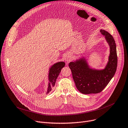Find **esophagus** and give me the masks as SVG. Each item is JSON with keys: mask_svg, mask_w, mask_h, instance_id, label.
<instances>
[{"mask_svg": "<svg viewBox=\"0 0 128 128\" xmlns=\"http://www.w3.org/2000/svg\"><path fill=\"white\" fill-rule=\"evenodd\" d=\"M71 60V58L70 57H66V62H67V63L69 62Z\"/></svg>", "mask_w": 128, "mask_h": 128, "instance_id": "1", "label": "esophagus"}]
</instances>
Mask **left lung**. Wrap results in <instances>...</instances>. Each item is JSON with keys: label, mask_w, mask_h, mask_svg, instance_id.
I'll return each instance as SVG.
<instances>
[{"label": "left lung", "mask_w": 128, "mask_h": 128, "mask_svg": "<svg viewBox=\"0 0 128 128\" xmlns=\"http://www.w3.org/2000/svg\"><path fill=\"white\" fill-rule=\"evenodd\" d=\"M100 32L105 36L110 48L109 62L105 69L102 70L90 69L86 60L83 59L71 62L69 64L76 86L82 94L101 92L112 80L117 70L118 59L114 38L104 30H101Z\"/></svg>", "instance_id": "1"}]
</instances>
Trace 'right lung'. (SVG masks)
Segmentation results:
<instances>
[{"label": "right lung", "instance_id": "1", "mask_svg": "<svg viewBox=\"0 0 128 128\" xmlns=\"http://www.w3.org/2000/svg\"><path fill=\"white\" fill-rule=\"evenodd\" d=\"M64 65L65 63L64 62H59L54 64L50 68L49 72L50 83L46 94L49 93L52 90V88L54 86L57 78L62 68L64 66Z\"/></svg>", "mask_w": 128, "mask_h": 128}]
</instances>
